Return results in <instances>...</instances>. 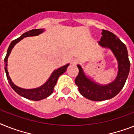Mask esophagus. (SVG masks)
Segmentation results:
<instances>
[{"mask_svg":"<svg viewBox=\"0 0 134 134\" xmlns=\"http://www.w3.org/2000/svg\"><path fill=\"white\" fill-rule=\"evenodd\" d=\"M79 62V59H77V58H73V59H72L71 60V64L73 65H76L77 64H78Z\"/></svg>","mask_w":134,"mask_h":134,"instance_id":"obj_1","label":"esophagus"}]
</instances>
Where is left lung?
<instances>
[{
  "instance_id": "8db88e82",
  "label": "left lung",
  "mask_w": 134,
  "mask_h": 134,
  "mask_svg": "<svg viewBox=\"0 0 134 134\" xmlns=\"http://www.w3.org/2000/svg\"><path fill=\"white\" fill-rule=\"evenodd\" d=\"M102 37L99 44L103 47L109 48L116 57L119 64V72L113 82L101 86L97 84L85 75L82 68L77 65L79 74L75 79V84L78 86L80 94L86 99L94 101L108 100L114 97L120 92L124 86L130 69V62L125 44L111 32L102 30Z\"/></svg>"
}]
</instances>
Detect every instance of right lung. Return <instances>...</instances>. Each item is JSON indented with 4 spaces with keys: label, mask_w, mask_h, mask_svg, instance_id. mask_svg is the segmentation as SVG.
Wrapping results in <instances>:
<instances>
[{
    "label": "right lung",
    "mask_w": 134,
    "mask_h": 134,
    "mask_svg": "<svg viewBox=\"0 0 134 134\" xmlns=\"http://www.w3.org/2000/svg\"><path fill=\"white\" fill-rule=\"evenodd\" d=\"M44 31L43 29H32L31 31L26 32L25 34H23L21 35L20 37H19L17 39L14 40L12 42V43L10 44L9 46L8 49H7V55L5 57L4 62L5 63V70L6 72V75L7 80H8L10 86L12 88V89L14 90V91L18 93L19 95L22 96V97H25L26 99H28L29 100H40L42 99H44L46 97H48V96L51 94L53 93L54 90V87L56 85L57 81L59 78V77L61 75H62L64 72L66 70L69 64H66L65 66L61 67V68H58V69L55 70V71L52 73L51 75V77L48 79V80L40 88H35V89H23L19 87L15 86L14 83L12 82L10 77L9 76L8 70L7 68V59H8L9 55L10 53L12 51V48H14V46H15V44H17L18 42L23 39L25 37H29V36H34V35H37L39 34H42Z\"/></svg>",
    "instance_id": "obj_1"
}]
</instances>
